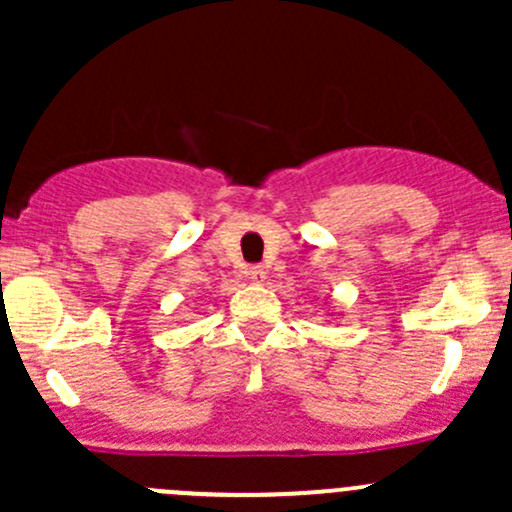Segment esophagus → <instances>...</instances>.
Instances as JSON below:
<instances>
[{
	"label": "esophagus",
	"mask_w": 512,
	"mask_h": 512,
	"mask_svg": "<svg viewBox=\"0 0 512 512\" xmlns=\"http://www.w3.org/2000/svg\"><path fill=\"white\" fill-rule=\"evenodd\" d=\"M247 275H250V282H265L267 270L265 267H250V270H247Z\"/></svg>",
	"instance_id": "obj_1"
}]
</instances>
